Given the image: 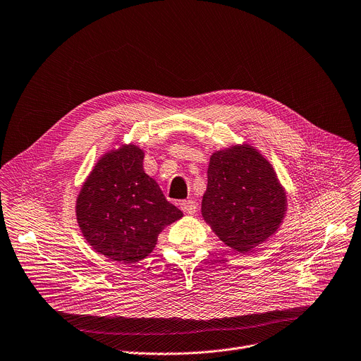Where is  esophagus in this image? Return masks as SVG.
<instances>
[{
    "instance_id": "obj_1",
    "label": "esophagus",
    "mask_w": 361,
    "mask_h": 361,
    "mask_svg": "<svg viewBox=\"0 0 361 361\" xmlns=\"http://www.w3.org/2000/svg\"><path fill=\"white\" fill-rule=\"evenodd\" d=\"M180 208L183 209V212L188 215H194L197 212V202L192 200H185L180 202Z\"/></svg>"
}]
</instances>
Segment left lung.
I'll return each mask as SVG.
<instances>
[{
    "label": "left lung",
    "mask_w": 361,
    "mask_h": 361,
    "mask_svg": "<svg viewBox=\"0 0 361 361\" xmlns=\"http://www.w3.org/2000/svg\"><path fill=\"white\" fill-rule=\"evenodd\" d=\"M285 209V191L254 147L233 146L211 156L201 212L225 245L251 251L275 233Z\"/></svg>",
    "instance_id": "1"
}]
</instances>
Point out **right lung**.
<instances>
[{"label": "right lung", "mask_w": 361, "mask_h": 361, "mask_svg": "<svg viewBox=\"0 0 361 361\" xmlns=\"http://www.w3.org/2000/svg\"><path fill=\"white\" fill-rule=\"evenodd\" d=\"M143 159L132 145L104 154L76 201L78 224L89 245L118 264L149 257L161 229L183 216L145 173Z\"/></svg>", "instance_id": "right-lung-1"}]
</instances>
